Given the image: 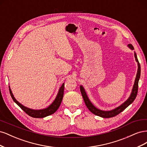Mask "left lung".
I'll return each instance as SVG.
<instances>
[{
  "instance_id": "8db88e82",
  "label": "left lung",
  "mask_w": 147,
  "mask_h": 147,
  "mask_svg": "<svg viewBox=\"0 0 147 147\" xmlns=\"http://www.w3.org/2000/svg\"><path fill=\"white\" fill-rule=\"evenodd\" d=\"M128 47H129L131 50H134V49L131 44H129ZM134 56H135L136 61L138 63V70H137V73L134 86H133V89L132 91V93L130 97H129V99L125 102H124L122 105L119 106L118 107L110 111H102L99 109H97L92 104L90 100H89L86 93L85 91H84L83 87L82 86H80V91H81L83 100L84 101V103H85L87 108L89 109V110H90V112H91L93 114H94L97 115V116H99L102 118H112V117H115L119 113H121V112H123L124 109H126L127 107L131 104H132L133 101L135 100L137 94L138 84H139V80L140 77V65L139 61H138L136 53L135 52H134Z\"/></svg>"
}]
</instances>
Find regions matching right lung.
I'll list each match as a JSON object with an SVG mask.
<instances>
[{
  "instance_id": "1",
  "label": "right lung",
  "mask_w": 147,
  "mask_h": 147,
  "mask_svg": "<svg viewBox=\"0 0 147 147\" xmlns=\"http://www.w3.org/2000/svg\"><path fill=\"white\" fill-rule=\"evenodd\" d=\"M64 90V83H63V85H62L61 87L60 88L58 94H57L55 100L50 106L48 107L45 109L35 110H32V109L23 106V105L21 104L20 102H18L14 97V96H13L12 92L11 91V89L9 88L10 95L12 97L13 101H14L15 103L24 111V112H26L28 115H29L30 117H33V118H43V117L49 116V115H52L53 113H54L58 109V108L59 107V106L61 105L62 100H63V98Z\"/></svg>"
}]
</instances>
